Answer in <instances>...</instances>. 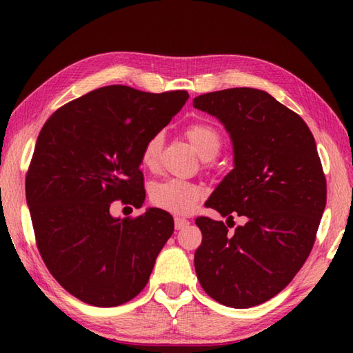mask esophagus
Instances as JSON below:
<instances>
[{
	"label": "esophagus",
	"instance_id": "obj_1",
	"mask_svg": "<svg viewBox=\"0 0 353 353\" xmlns=\"http://www.w3.org/2000/svg\"><path fill=\"white\" fill-rule=\"evenodd\" d=\"M188 224H190V221L186 220V219H182V216H176L174 226H176L177 230H179V229H183L185 226H188Z\"/></svg>",
	"mask_w": 353,
	"mask_h": 353
}]
</instances>
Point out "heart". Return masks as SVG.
<instances>
[{"label":"heart","mask_w":353,"mask_h":353,"mask_svg":"<svg viewBox=\"0 0 353 353\" xmlns=\"http://www.w3.org/2000/svg\"><path fill=\"white\" fill-rule=\"evenodd\" d=\"M183 133L203 159H212L219 154L223 144V134L219 127L211 121H206V119L192 121L185 127ZM162 144L163 137L161 132L150 134L141 148L139 157L142 167L152 171L159 167ZM201 197H203V191L200 186L181 181V179H167V181L154 183L150 190V200L154 206L177 215L190 214Z\"/></svg>","instance_id":"b5f03b06"}]
</instances>
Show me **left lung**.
<instances>
[{
	"instance_id": "left-lung-1",
	"label": "left lung",
	"mask_w": 353,
	"mask_h": 353,
	"mask_svg": "<svg viewBox=\"0 0 353 353\" xmlns=\"http://www.w3.org/2000/svg\"><path fill=\"white\" fill-rule=\"evenodd\" d=\"M192 104L226 125L235 153V168L205 206L247 219L230 234L229 223L197 216L196 273L214 301L252 308L287 287L316 243L326 206L316 141L296 112L259 89H223Z\"/></svg>"
}]
</instances>
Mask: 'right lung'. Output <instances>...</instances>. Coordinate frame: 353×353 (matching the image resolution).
Wrapping results in <instances>:
<instances>
[{
    "label": "right lung",
    "mask_w": 353,
    "mask_h": 353,
    "mask_svg": "<svg viewBox=\"0 0 353 353\" xmlns=\"http://www.w3.org/2000/svg\"><path fill=\"white\" fill-rule=\"evenodd\" d=\"M188 97L104 86L63 104L43 124L26 176L34 239L48 272L81 302L110 308L147 285L174 220L157 208L125 219L109 209L117 200L144 203L142 144Z\"/></svg>",
    "instance_id": "right-lung-1"
}]
</instances>
